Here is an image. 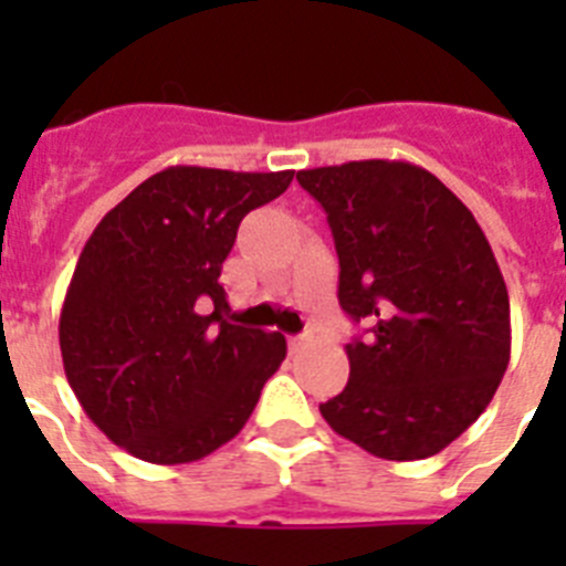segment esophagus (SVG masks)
<instances>
[{
	"mask_svg": "<svg viewBox=\"0 0 566 566\" xmlns=\"http://www.w3.org/2000/svg\"><path fill=\"white\" fill-rule=\"evenodd\" d=\"M312 343V334H297V337H289V348L292 352H300V348H306V345Z\"/></svg>",
	"mask_w": 566,
	"mask_h": 566,
	"instance_id": "34e87169",
	"label": "esophagus"
}]
</instances>
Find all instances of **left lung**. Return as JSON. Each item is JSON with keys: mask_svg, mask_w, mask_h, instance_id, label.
<instances>
[{"mask_svg": "<svg viewBox=\"0 0 566 566\" xmlns=\"http://www.w3.org/2000/svg\"><path fill=\"white\" fill-rule=\"evenodd\" d=\"M326 209L339 306L368 337L319 405L339 437L391 462L428 459L482 417L510 363V300L473 212L428 169L348 161L297 172Z\"/></svg>", "mask_w": 566, "mask_h": 566, "instance_id": "8db88e82", "label": "left lung"}]
</instances>
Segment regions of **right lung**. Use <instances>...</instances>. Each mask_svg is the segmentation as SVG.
<instances>
[{"mask_svg": "<svg viewBox=\"0 0 566 566\" xmlns=\"http://www.w3.org/2000/svg\"><path fill=\"white\" fill-rule=\"evenodd\" d=\"M292 178L167 167L84 243L59 319L64 374L98 431L135 459L218 451L286 359L283 334L234 323L218 277L240 221Z\"/></svg>", "mask_w": 566, "mask_h": 566, "instance_id": "1", "label": "right lung"}]
</instances>
